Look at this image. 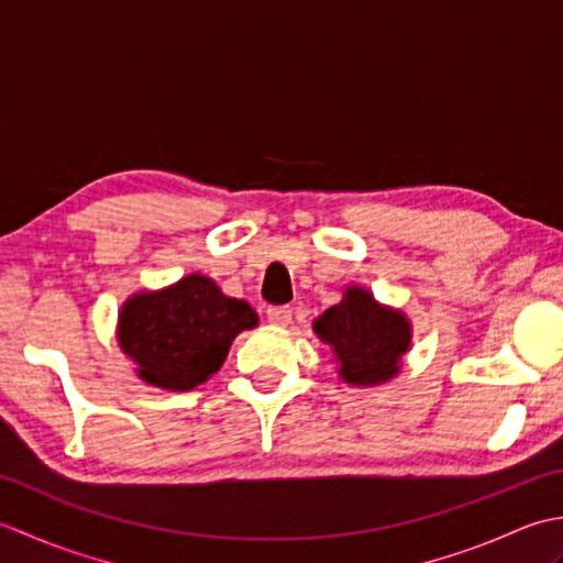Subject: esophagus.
Masks as SVG:
<instances>
[{"label": "esophagus", "mask_w": 563, "mask_h": 563, "mask_svg": "<svg viewBox=\"0 0 563 563\" xmlns=\"http://www.w3.org/2000/svg\"><path fill=\"white\" fill-rule=\"evenodd\" d=\"M266 317L273 327H288L292 321V309L288 305H278V307H268Z\"/></svg>", "instance_id": "esophagus-1"}]
</instances>
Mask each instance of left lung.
Returning a JSON list of instances; mask_svg holds the SVG:
<instances>
[{
  "label": "left lung",
  "instance_id": "1",
  "mask_svg": "<svg viewBox=\"0 0 563 563\" xmlns=\"http://www.w3.org/2000/svg\"><path fill=\"white\" fill-rule=\"evenodd\" d=\"M314 333L336 355L339 377L355 387H377L399 375L401 357L411 345L406 314L379 305L355 285L314 321Z\"/></svg>",
  "mask_w": 563,
  "mask_h": 563
}]
</instances>
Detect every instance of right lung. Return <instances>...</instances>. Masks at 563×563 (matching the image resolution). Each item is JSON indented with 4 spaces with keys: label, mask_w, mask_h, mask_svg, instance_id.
I'll return each instance as SVG.
<instances>
[{
    "label": "right lung",
    "mask_w": 563,
    "mask_h": 563,
    "mask_svg": "<svg viewBox=\"0 0 563 563\" xmlns=\"http://www.w3.org/2000/svg\"><path fill=\"white\" fill-rule=\"evenodd\" d=\"M258 317L206 275H186L159 292H137L118 314V343L152 387L188 391L222 367L236 333Z\"/></svg>",
    "instance_id": "right-lung-1"
}]
</instances>
